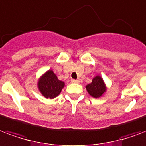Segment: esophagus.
Returning a JSON list of instances; mask_svg holds the SVG:
<instances>
[{"label": "esophagus", "instance_id": "obj_1", "mask_svg": "<svg viewBox=\"0 0 146 146\" xmlns=\"http://www.w3.org/2000/svg\"><path fill=\"white\" fill-rule=\"evenodd\" d=\"M71 82H72V83H80V80H71Z\"/></svg>", "mask_w": 146, "mask_h": 146}]
</instances>
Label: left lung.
<instances>
[{
    "label": "left lung",
    "instance_id": "left-lung-1",
    "mask_svg": "<svg viewBox=\"0 0 146 146\" xmlns=\"http://www.w3.org/2000/svg\"><path fill=\"white\" fill-rule=\"evenodd\" d=\"M89 94L94 98H99L104 94L106 91V86L103 78L100 76H96L93 78L92 83L86 86Z\"/></svg>",
    "mask_w": 146,
    "mask_h": 146
}]
</instances>
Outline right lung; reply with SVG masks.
Masks as SVG:
<instances>
[{
    "label": "right lung",
    "instance_id": "right-lung-1",
    "mask_svg": "<svg viewBox=\"0 0 146 146\" xmlns=\"http://www.w3.org/2000/svg\"><path fill=\"white\" fill-rule=\"evenodd\" d=\"M65 83L58 80L53 70L46 71L39 79L38 89L41 94L46 99H54L60 93Z\"/></svg>",
    "mask_w": 146,
    "mask_h": 146
}]
</instances>
